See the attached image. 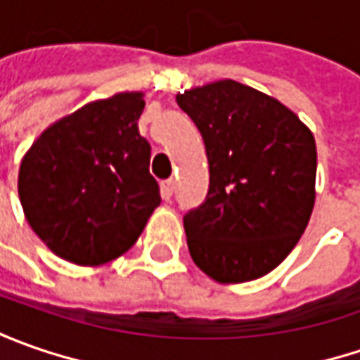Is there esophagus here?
Returning <instances> with one entry per match:
<instances>
[{
  "mask_svg": "<svg viewBox=\"0 0 360 360\" xmlns=\"http://www.w3.org/2000/svg\"><path fill=\"white\" fill-rule=\"evenodd\" d=\"M174 190H176V182H174L172 178H170V180H164V182H162V198H164V200H170Z\"/></svg>",
  "mask_w": 360,
  "mask_h": 360,
  "instance_id": "esophagus-1",
  "label": "esophagus"
}]
</instances>
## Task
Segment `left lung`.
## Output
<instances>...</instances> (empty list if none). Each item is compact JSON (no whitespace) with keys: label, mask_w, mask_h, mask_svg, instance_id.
I'll list each match as a JSON object with an SVG mask.
<instances>
[{"label":"left lung","mask_w":360,"mask_h":360,"mask_svg":"<svg viewBox=\"0 0 360 360\" xmlns=\"http://www.w3.org/2000/svg\"><path fill=\"white\" fill-rule=\"evenodd\" d=\"M202 134L206 200L184 216L188 250L216 283H248L276 269L309 224L316 146L278 100L222 79L176 96Z\"/></svg>","instance_id":"8db88e82"}]
</instances>
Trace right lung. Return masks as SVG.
I'll return each mask as SVG.
<instances>
[{
  "label": "right lung",
  "mask_w": 360,
  "mask_h": 360,
  "mask_svg": "<svg viewBox=\"0 0 360 360\" xmlns=\"http://www.w3.org/2000/svg\"><path fill=\"white\" fill-rule=\"evenodd\" d=\"M138 91L98 100L51 124L21 160L25 218L49 250L98 266L130 250L160 204Z\"/></svg>",
  "instance_id": "obj_1"
}]
</instances>
